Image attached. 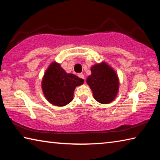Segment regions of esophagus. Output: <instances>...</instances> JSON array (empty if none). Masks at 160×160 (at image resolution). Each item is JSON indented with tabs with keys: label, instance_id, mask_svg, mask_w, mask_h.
<instances>
[{
	"label": "esophagus",
	"instance_id": "34e87169",
	"mask_svg": "<svg viewBox=\"0 0 160 160\" xmlns=\"http://www.w3.org/2000/svg\"><path fill=\"white\" fill-rule=\"evenodd\" d=\"M78 77L82 78V79H84L85 80V76H84V75L82 73H79L78 74Z\"/></svg>",
	"mask_w": 160,
	"mask_h": 160
}]
</instances>
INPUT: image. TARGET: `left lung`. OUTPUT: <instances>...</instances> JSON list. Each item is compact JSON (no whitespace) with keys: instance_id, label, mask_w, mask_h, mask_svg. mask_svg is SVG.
Listing matches in <instances>:
<instances>
[{"instance_id":"8db88e82","label":"left lung","mask_w":160,"mask_h":160,"mask_svg":"<svg viewBox=\"0 0 160 160\" xmlns=\"http://www.w3.org/2000/svg\"><path fill=\"white\" fill-rule=\"evenodd\" d=\"M92 74L87 78V83L92 91L94 98L101 104H109L116 98L119 88L116 72L105 62L91 68Z\"/></svg>"}]
</instances>
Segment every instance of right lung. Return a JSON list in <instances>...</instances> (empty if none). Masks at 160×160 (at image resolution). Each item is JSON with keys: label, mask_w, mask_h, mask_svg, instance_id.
Segmentation results:
<instances>
[{"label": "right lung", "mask_w": 160, "mask_h": 160, "mask_svg": "<svg viewBox=\"0 0 160 160\" xmlns=\"http://www.w3.org/2000/svg\"><path fill=\"white\" fill-rule=\"evenodd\" d=\"M83 82L82 78L72 73H67L60 64L53 62L46 70L42 88L46 99L51 104L63 107L72 101L75 88L82 85Z\"/></svg>", "instance_id": "add662e5"}]
</instances>
